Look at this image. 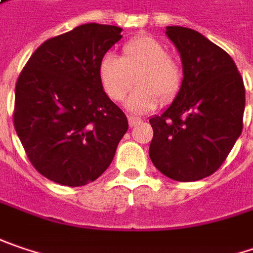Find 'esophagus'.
<instances>
[{
    "mask_svg": "<svg viewBox=\"0 0 253 253\" xmlns=\"http://www.w3.org/2000/svg\"><path fill=\"white\" fill-rule=\"evenodd\" d=\"M127 119H128V125H130V127L137 126V125H140L141 123V119H139V117H134V116H128Z\"/></svg>",
    "mask_w": 253,
    "mask_h": 253,
    "instance_id": "esophagus-1",
    "label": "esophagus"
}]
</instances>
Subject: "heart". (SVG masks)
I'll use <instances>...</instances> for the list:
<instances>
[{
  "label": "heart",
  "instance_id": "b5f03b06",
  "mask_svg": "<svg viewBox=\"0 0 253 253\" xmlns=\"http://www.w3.org/2000/svg\"><path fill=\"white\" fill-rule=\"evenodd\" d=\"M137 71L139 73L137 72ZM139 85L126 100L127 110L147 113L159 104L173 100L182 87L180 64L168 54L166 45L157 38L140 36L127 41L123 55L107 52L100 58L98 79L106 94L114 101L126 97L135 73Z\"/></svg>",
  "mask_w": 253,
  "mask_h": 253
}]
</instances>
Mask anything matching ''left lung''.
<instances>
[{"label": "left lung", "mask_w": 253, "mask_h": 253, "mask_svg": "<svg viewBox=\"0 0 253 253\" xmlns=\"http://www.w3.org/2000/svg\"><path fill=\"white\" fill-rule=\"evenodd\" d=\"M180 54L183 80L171 104L150 117L149 156L159 171L177 182L215 173L242 133L245 87L226 51L201 33L166 27Z\"/></svg>", "instance_id": "obj_1"}]
</instances>
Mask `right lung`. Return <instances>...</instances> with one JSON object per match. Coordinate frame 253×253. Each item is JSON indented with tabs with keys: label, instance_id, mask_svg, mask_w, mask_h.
<instances>
[{
	"label": "right lung",
	"instance_id": "add662e5",
	"mask_svg": "<svg viewBox=\"0 0 253 253\" xmlns=\"http://www.w3.org/2000/svg\"><path fill=\"white\" fill-rule=\"evenodd\" d=\"M122 31L116 25H79L42 42L18 77L15 131L33 166L55 183L94 182L128 128L98 79L100 58Z\"/></svg>",
	"mask_w": 253,
	"mask_h": 253
}]
</instances>
